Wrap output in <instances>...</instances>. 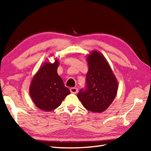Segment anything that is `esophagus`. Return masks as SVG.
I'll list each match as a JSON object with an SVG mask.
<instances>
[{"label": "esophagus", "mask_w": 151, "mask_h": 151, "mask_svg": "<svg viewBox=\"0 0 151 151\" xmlns=\"http://www.w3.org/2000/svg\"><path fill=\"white\" fill-rule=\"evenodd\" d=\"M70 93H72L76 94V93H77V92H78V89L76 88H71L70 89Z\"/></svg>", "instance_id": "obj_1"}]
</instances>
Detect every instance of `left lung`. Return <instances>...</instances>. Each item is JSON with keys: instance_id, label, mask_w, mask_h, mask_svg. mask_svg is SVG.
Here are the masks:
<instances>
[{"instance_id": "8db88e82", "label": "left lung", "mask_w": 151, "mask_h": 151, "mask_svg": "<svg viewBox=\"0 0 151 151\" xmlns=\"http://www.w3.org/2000/svg\"><path fill=\"white\" fill-rule=\"evenodd\" d=\"M86 60L88 64L86 88L79 91L77 97L88 110L101 113L116 97L117 80L108 61L98 50L91 51Z\"/></svg>"}]
</instances>
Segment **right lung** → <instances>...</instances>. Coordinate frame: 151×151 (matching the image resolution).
<instances>
[{
    "instance_id": "obj_1",
    "label": "right lung",
    "mask_w": 151,
    "mask_h": 151,
    "mask_svg": "<svg viewBox=\"0 0 151 151\" xmlns=\"http://www.w3.org/2000/svg\"><path fill=\"white\" fill-rule=\"evenodd\" d=\"M59 61L53 63L44 62L32 80L29 93L32 100L40 110L50 111L60 106L67 95L70 93L57 73Z\"/></svg>"
}]
</instances>
